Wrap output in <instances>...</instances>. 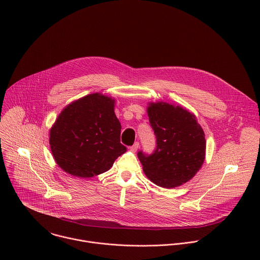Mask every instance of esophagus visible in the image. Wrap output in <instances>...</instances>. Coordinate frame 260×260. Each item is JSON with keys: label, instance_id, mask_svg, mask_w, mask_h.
Returning a JSON list of instances; mask_svg holds the SVG:
<instances>
[{"label": "esophagus", "instance_id": "obj_1", "mask_svg": "<svg viewBox=\"0 0 260 260\" xmlns=\"http://www.w3.org/2000/svg\"><path fill=\"white\" fill-rule=\"evenodd\" d=\"M139 147H140V144H139V142H136L131 148H129V149L133 151V152H136L138 149H139Z\"/></svg>", "mask_w": 260, "mask_h": 260}]
</instances>
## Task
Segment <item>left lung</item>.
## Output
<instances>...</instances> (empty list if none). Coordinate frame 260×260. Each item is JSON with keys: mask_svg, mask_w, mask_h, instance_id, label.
Returning a JSON list of instances; mask_svg holds the SVG:
<instances>
[{"mask_svg": "<svg viewBox=\"0 0 260 260\" xmlns=\"http://www.w3.org/2000/svg\"><path fill=\"white\" fill-rule=\"evenodd\" d=\"M147 113L156 136V149L138 157L145 175L164 188H174L191 180L206 156L205 133L194 114L167 102L149 103Z\"/></svg>", "mask_w": 260, "mask_h": 260, "instance_id": "1", "label": "left lung"}]
</instances>
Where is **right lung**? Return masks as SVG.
Returning <instances> with one entry per match:
<instances>
[{
    "instance_id": "add662e5",
    "label": "right lung",
    "mask_w": 260,
    "mask_h": 260,
    "mask_svg": "<svg viewBox=\"0 0 260 260\" xmlns=\"http://www.w3.org/2000/svg\"><path fill=\"white\" fill-rule=\"evenodd\" d=\"M114 104V99L96 92L62 109L49 132L51 153L62 171L91 178L110 170L126 151Z\"/></svg>"
}]
</instances>
